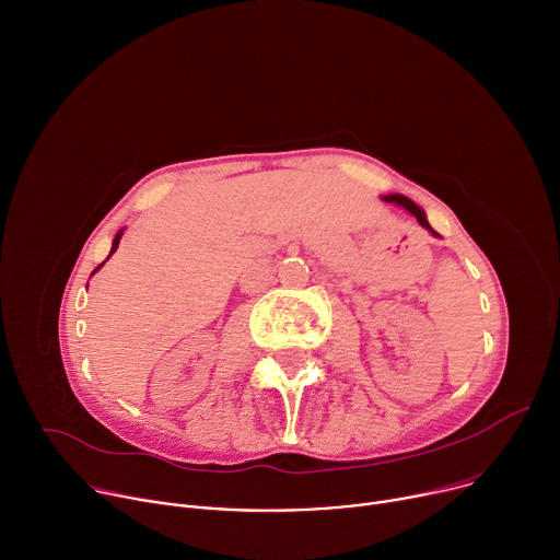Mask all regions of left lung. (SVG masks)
I'll return each instance as SVG.
<instances>
[{
  "label": "left lung",
  "instance_id": "obj_1",
  "mask_svg": "<svg viewBox=\"0 0 560 560\" xmlns=\"http://www.w3.org/2000/svg\"><path fill=\"white\" fill-rule=\"evenodd\" d=\"M383 200H385V202H394V205H398V207L407 209L409 213H412V215L419 220V225H421V228H425V230H428L432 236H436V232L430 228V222H428V218H425V211H423L419 205H415L412 200L405 198V196H398V194H392V196H383Z\"/></svg>",
  "mask_w": 560,
  "mask_h": 560
}]
</instances>
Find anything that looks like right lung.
I'll return each mask as SVG.
<instances>
[{
	"label": "right lung",
	"instance_id": "obj_1",
	"mask_svg": "<svg viewBox=\"0 0 560 560\" xmlns=\"http://www.w3.org/2000/svg\"><path fill=\"white\" fill-rule=\"evenodd\" d=\"M121 234H124V230H121V232L115 236V241H112V249H109V254H112V252H117V247H119V241H121ZM107 258H109V256H107ZM98 268H103V264H101ZM98 268H96V270H98ZM96 270H94V272H96Z\"/></svg>",
	"mask_w": 560,
	"mask_h": 560
}]
</instances>
